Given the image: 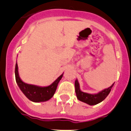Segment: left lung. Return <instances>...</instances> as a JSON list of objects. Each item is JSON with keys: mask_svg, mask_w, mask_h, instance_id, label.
I'll return each mask as SVG.
<instances>
[{"mask_svg": "<svg viewBox=\"0 0 131 131\" xmlns=\"http://www.w3.org/2000/svg\"><path fill=\"white\" fill-rule=\"evenodd\" d=\"M113 85H114V83H113V85H112L110 88L104 89V91L100 92L98 94H91L81 91L80 89L79 83H78L77 80H76L75 83H74L75 93L76 94H77V98H78L80 101H82V102H84V103H86V104H89V105H90L98 104H99L100 102H102V101L104 100L107 96L108 94H109L112 88H113Z\"/></svg>", "mask_w": 131, "mask_h": 131, "instance_id": "left-lung-1", "label": "left lung"}]
</instances>
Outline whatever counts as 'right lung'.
<instances>
[{
  "label": "right lung",
  "mask_w": 131,
  "mask_h": 131,
  "mask_svg": "<svg viewBox=\"0 0 131 131\" xmlns=\"http://www.w3.org/2000/svg\"><path fill=\"white\" fill-rule=\"evenodd\" d=\"M15 73L16 82H17L20 90L28 99L34 102H45V101H47L51 98L57 90L60 80L62 79V77H63V74H62L52 83L51 85H49V86L38 87L27 84L21 80L19 75H18L17 62L15 66Z\"/></svg>",
  "instance_id": "add662e5"
}]
</instances>
